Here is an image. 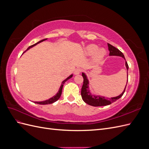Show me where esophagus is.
Wrapping results in <instances>:
<instances>
[{
	"label": "esophagus",
	"instance_id": "obj_1",
	"mask_svg": "<svg viewBox=\"0 0 149 149\" xmlns=\"http://www.w3.org/2000/svg\"><path fill=\"white\" fill-rule=\"evenodd\" d=\"M81 69H80V68H76L75 70H74V74H75V75H76V74H80L81 73Z\"/></svg>",
	"mask_w": 149,
	"mask_h": 149
}]
</instances>
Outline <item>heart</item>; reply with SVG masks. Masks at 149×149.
<instances>
[{"instance_id":"1","label":"heart","mask_w":149,"mask_h":149,"mask_svg":"<svg viewBox=\"0 0 149 149\" xmlns=\"http://www.w3.org/2000/svg\"><path fill=\"white\" fill-rule=\"evenodd\" d=\"M84 54L87 56H91L94 54V58L97 61L102 60L106 54V51L104 48H99L98 47L94 44L89 45L84 48Z\"/></svg>"}]
</instances>
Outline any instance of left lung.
<instances>
[{"label": "left lung", "mask_w": 149, "mask_h": 149, "mask_svg": "<svg viewBox=\"0 0 149 149\" xmlns=\"http://www.w3.org/2000/svg\"><path fill=\"white\" fill-rule=\"evenodd\" d=\"M108 45V49L109 50V55L110 56H119L124 58L125 59V57L123 55V53H122L119 49L118 48H116L114 46L111 45V44L107 43ZM125 66L126 68H127V78H128V69H129V66L127 61H125ZM82 76L83 77V84L81 88V94L82 99L83 100L86 102L88 104L92 106H107L111 104V103L114 102L116 101L120 97L123 96L124 94L125 88H126V84L125 89L124 90V91L119 96H117V97H111V98H106L105 97L103 96H93L90 93L89 91V81L87 79L86 76V74L83 73H82ZM128 81V80H127Z\"/></svg>", "instance_id": "left-lung-1"}]
</instances>
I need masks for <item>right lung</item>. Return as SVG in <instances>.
<instances>
[{"label":"right lung","mask_w":149,"mask_h":149,"mask_svg":"<svg viewBox=\"0 0 149 149\" xmlns=\"http://www.w3.org/2000/svg\"><path fill=\"white\" fill-rule=\"evenodd\" d=\"M47 40V38H45V39H43V40H40V42H37V43H35V44H34V45H32L30 46L27 49H26V50H28V49H30V48L35 46L36 45H37L38 43H40V42H43V41H45V40ZM72 76H73V74L70 75V76H69V77H68L66 79H65V80L63 81V82L61 83V86H60V89H59V91H58V92L57 93V94H56L55 96H54L53 97H52L50 98V99H49V100H48L44 101H41V102H35V103L38 104H42V105L49 104H52V103H53V102H55V101H56L58 100H59V98L60 97V96H61V95L62 89H63V84H65V83L66 81L67 80H68L69 79H70V78L72 77Z\"/></svg>","instance_id":"1"}]
</instances>
